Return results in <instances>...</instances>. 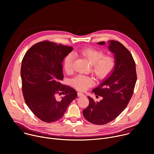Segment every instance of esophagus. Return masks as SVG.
I'll list each match as a JSON object with an SVG mask.
<instances>
[{"instance_id": "34e87169", "label": "esophagus", "mask_w": 154, "mask_h": 154, "mask_svg": "<svg viewBox=\"0 0 154 154\" xmlns=\"http://www.w3.org/2000/svg\"><path fill=\"white\" fill-rule=\"evenodd\" d=\"M77 95H78V97H81V96H83L84 94L83 93L80 92H77Z\"/></svg>"}]
</instances>
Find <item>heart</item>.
Wrapping results in <instances>:
<instances>
[{
	"instance_id": "b5f03b06",
	"label": "heart",
	"mask_w": 154,
	"mask_h": 154,
	"mask_svg": "<svg viewBox=\"0 0 154 154\" xmlns=\"http://www.w3.org/2000/svg\"><path fill=\"white\" fill-rule=\"evenodd\" d=\"M79 54L86 59L91 64V71L98 80H103L109 76L114 70L117 65V59L112 54H105L101 49L87 47L80 49ZM74 56L72 53L66 56L63 60V68L67 73L73 70ZM94 83L92 77L79 75L71 80V85L76 89L85 91L93 86Z\"/></svg>"
}]
</instances>
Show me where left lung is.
I'll return each mask as SVG.
<instances>
[{
    "label": "left lung",
    "mask_w": 154,
    "mask_h": 154,
    "mask_svg": "<svg viewBox=\"0 0 154 154\" xmlns=\"http://www.w3.org/2000/svg\"><path fill=\"white\" fill-rule=\"evenodd\" d=\"M109 49L115 54L116 66L112 74L92 91L103 99L95 102L88 97L89 103L83 111L84 117L97 125L116 119L126 108L133 95L137 81L135 62L130 51L117 40H110ZM100 45L105 44L100 42Z\"/></svg>",
    "instance_id": "8db88e82"
}]
</instances>
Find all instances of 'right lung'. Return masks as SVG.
Here are the masks:
<instances>
[{"label":"right lung","instance_id":"add662e5","mask_svg":"<svg viewBox=\"0 0 154 154\" xmlns=\"http://www.w3.org/2000/svg\"><path fill=\"white\" fill-rule=\"evenodd\" d=\"M71 46L48 40L32 45L21 66L22 89L26 105L40 120L53 123L60 119L77 96L76 91L62 85L63 59ZM64 96L60 100L57 95Z\"/></svg>","mask_w":154,"mask_h":154}]
</instances>
